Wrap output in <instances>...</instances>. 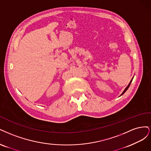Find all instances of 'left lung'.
Instances as JSON below:
<instances>
[{
  "instance_id": "left-lung-1",
  "label": "left lung",
  "mask_w": 151,
  "mask_h": 151,
  "mask_svg": "<svg viewBox=\"0 0 151 151\" xmlns=\"http://www.w3.org/2000/svg\"><path fill=\"white\" fill-rule=\"evenodd\" d=\"M132 80H133V78H132V80H131V81H130V83H129V85H128V86H127V88H125V90H124V91H123V93H122V95H123V94H124V93H125V91H127V89H128V88H129V86H130V83H131V82H132Z\"/></svg>"
}]
</instances>
